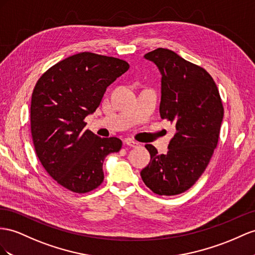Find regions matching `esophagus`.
<instances>
[{
  "label": "esophagus",
  "mask_w": 255,
  "mask_h": 255,
  "mask_svg": "<svg viewBox=\"0 0 255 255\" xmlns=\"http://www.w3.org/2000/svg\"><path fill=\"white\" fill-rule=\"evenodd\" d=\"M125 142H126V144H127L128 146H130V147H139V146H140V143H139V142L133 141V140H131V139H127Z\"/></svg>",
  "instance_id": "34e87169"
}]
</instances>
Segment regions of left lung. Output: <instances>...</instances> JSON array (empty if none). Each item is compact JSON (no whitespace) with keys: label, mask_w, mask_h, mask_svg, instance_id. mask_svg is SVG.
Here are the masks:
<instances>
[{"label":"left lung","mask_w":255,"mask_h":255,"mask_svg":"<svg viewBox=\"0 0 255 255\" xmlns=\"http://www.w3.org/2000/svg\"><path fill=\"white\" fill-rule=\"evenodd\" d=\"M161 74L159 113L175 124L167 154L145 147L149 164L141 171L144 184L157 195L173 196L191 188L204 173L218 145L224 109L208 72L174 51L157 48L144 55Z\"/></svg>","instance_id":"obj_1"}]
</instances>
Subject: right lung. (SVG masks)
I'll list each match as a JSON object with an SVG mask.
<instances>
[{
    "mask_svg": "<svg viewBox=\"0 0 255 255\" xmlns=\"http://www.w3.org/2000/svg\"><path fill=\"white\" fill-rule=\"evenodd\" d=\"M129 69L119 58L80 53L38 78L31 99V133L38 159L58 184L84 194L104 179V158L122 148L119 138L85 129V117L100 106L109 85Z\"/></svg>",
    "mask_w": 255,
    "mask_h": 255,
    "instance_id": "1",
    "label": "right lung"
}]
</instances>
